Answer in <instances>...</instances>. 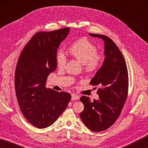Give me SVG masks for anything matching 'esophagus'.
<instances>
[{
  "instance_id": "esophagus-1",
  "label": "esophagus",
  "mask_w": 148,
  "mask_h": 148,
  "mask_svg": "<svg viewBox=\"0 0 148 148\" xmlns=\"http://www.w3.org/2000/svg\"><path fill=\"white\" fill-rule=\"evenodd\" d=\"M79 99V97L78 95L76 94H72V101H74V100H78Z\"/></svg>"
}]
</instances>
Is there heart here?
Wrapping results in <instances>:
<instances>
[{
  "mask_svg": "<svg viewBox=\"0 0 148 148\" xmlns=\"http://www.w3.org/2000/svg\"><path fill=\"white\" fill-rule=\"evenodd\" d=\"M97 52V47L86 39L75 42L66 50L69 56L83 64L84 71L89 73L97 71L103 62V57ZM56 62L59 68H62L66 62L63 55L60 53L57 54Z\"/></svg>",
  "mask_w": 148,
  "mask_h": 148,
  "instance_id": "obj_1",
  "label": "heart"
}]
</instances>
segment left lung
<instances>
[{
  "label": "left lung",
  "instance_id": "obj_1",
  "mask_svg": "<svg viewBox=\"0 0 148 148\" xmlns=\"http://www.w3.org/2000/svg\"><path fill=\"white\" fill-rule=\"evenodd\" d=\"M89 35L103 40L106 57L90 82L92 86H99V99L91 101L88 97L82 96L80 101L84 109L79 116L87 128L100 132L113 125L121 114L128 95V71L124 57L112 39L102 34Z\"/></svg>",
  "mask_w": 148,
  "mask_h": 148
}]
</instances>
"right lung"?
Segmentation results:
<instances>
[{
	"label": "right lung",
	"instance_id": "obj_1",
	"mask_svg": "<svg viewBox=\"0 0 148 148\" xmlns=\"http://www.w3.org/2000/svg\"><path fill=\"white\" fill-rule=\"evenodd\" d=\"M69 27L39 32L20 54L15 72V90L25 119L38 129L51 125L68 106L71 95L46 88L47 77L57 69V51Z\"/></svg>",
	"mask_w": 148,
	"mask_h": 148
}]
</instances>
